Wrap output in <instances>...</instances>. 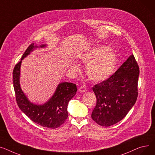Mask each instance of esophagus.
<instances>
[{
	"label": "esophagus",
	"instance_id": "esophagus-1",
	"mask_svg": "<svg viewBox=\"0 0 155 155\" xmlns=\"http://www.w3.org/2000/svg\"><path fill=\"white\" fill-rule=\"evenodd\" d=\"M87 91V87L84 86V85H83L81 86L79 88V91L81 92V93H84V92H86Z\"/></svg>",
	"mask_w": 155,
	"mask_h": 155
}]
</instances>
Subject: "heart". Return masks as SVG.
<instances>
[{
    "mask_svg": "<svg viewBox=\"0 0 155 155\" xmlns=\"http://www.w3.org/2000/svg\"><path fill=\"white\" fill-rule=\"evenodd\" d=\"M81 59L87 64L86 74L91 80L95 82L103 81L110 78L114 73L117 63L116 53L104 45L94 48L84 53ZM72 69L76 72L79 70L76 64H72Z\"/></svg>",
    "mask_w": 155,
    "mask_h": 155,
    "instance_id": "heart-1",
    "label": "heart"
}]
</instances>
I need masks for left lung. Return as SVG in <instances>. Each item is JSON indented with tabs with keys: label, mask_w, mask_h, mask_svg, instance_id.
Here are the masks:
<instances>
[{
	"label": "left lung",
	"mask_w": 155,
	"mask_h": 155,
	"mask_svg": "<svg viewBox=\"0 0 155 155\" xmlns=\"http://www.w3.org/2000/svg\"><path fill=\"white\" fill-rule=\"evenodd\" d=\"M139 74L132 54L112 76L93 87L97 102L91 117L97 124L111 126L128 113L138 97Z\"/></svg>",
	"instance_id": "left-lung-1"
}]
</instances>
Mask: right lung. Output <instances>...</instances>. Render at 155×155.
<instances>
[{
    "label": "right lung",
    "instance_id": "obj_1",
    "mask_svg": "<svg viewBox=\"0 0 155 155\" xmlns=\"http://www.w3.org/2000/svg\"><path fill=\"white\" fill-rule=\"evenodd\" d=\"M45 45H41L44 48ZM38 48L31 44L24 52L21 60L15 66L13 71V84L15 99L21 110L34 123L48 128H56L62 125L68 116V105L70 100L77 92L75 84L62 83L59 84L55 93L49 101L42 105H37L31 103L20 86V69L22 60L31 51Z\"/></svg>",
    "mask_w": 155,
    "mask_h": 155
}]
</instances>
